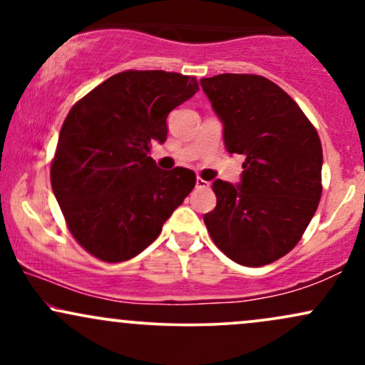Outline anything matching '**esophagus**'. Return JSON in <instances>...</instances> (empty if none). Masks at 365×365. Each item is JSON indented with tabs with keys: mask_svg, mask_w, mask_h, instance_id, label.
Masks as SVG:
<instances>
[{
	"mask_svg": "<svg viewBox=\"0 0 365 365\" xmlns=\"http://www.w3.org/2000/svg\"><path fill=\"white\" fill-rule=\"evenodd\" d=\"M195 187L197 188H209V182H206V180H202V178H197Z\"/></svg>",
	"mask_w": 365,
	"mask_h": 365,
	"instance_id": "1",
	"label": "esophagus"
}]
</instances>
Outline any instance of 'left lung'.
<instances>
[{"label":"left lung","instance_id":"1","mask_svg":"<svg viewBox=\"0 0 365 365\" xmlns=\"http://www.w3.org/2000/svg\"><path fill=\"white\" fill-rule=\"evenodd\" d=\"M223 121L225 148L244 154L238 185L216 180L204 223L221 252L242 266L278 261L299 244L319 206V135L290 96L261 75L200 81Z\"/></svg>","mask_w":365,"mask_h":365}]
</instances>
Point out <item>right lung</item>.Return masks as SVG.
I'll return each instance as SVG.
<instances>
[{"instance_id":"add662e5","label":"right lung","mask_w":365,"mask_h":365,"mask_svg":"<svg viewBox=\"0 0 365 365\" xmlns=\"http://www.w3.org/2000/svg\"><path fill=\"white\" fill-rule=\"evenodd\" d=\"M197 91L195 77L127 70L99 83L66 115L51 187L70 233L94 257H135L195 187L194 171L158 168L149 150L166 140L170 111Z\"/></svg>"}]
</instances>
